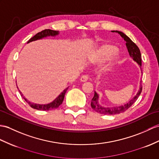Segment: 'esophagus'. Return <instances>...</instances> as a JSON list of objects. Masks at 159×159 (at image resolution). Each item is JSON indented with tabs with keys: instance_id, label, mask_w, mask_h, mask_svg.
<instances>
[{
	"instance_id": "obj_1",
	"label": "esophagus",
	"mask_w": 159,
	"mask_h": 159,
	"mask_svg": "<svg viewBox=\"0 0 159 159\" xmlns=\"http://www.w3.org/2000/svg\"><path fill=\"white\" fill-rule=\"evenodd\" d=\"M88 80V75H84L81 77V78H80L81 82H86Z\"/></svg>"
}]
</instances>
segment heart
<instances>
[{"label": "heart", "mask_w": 159, "mask_h": 159, "mask_svg": "<svg viewBox=\"0 0 159 159\" xmlns=\"http://www.w3.org/2000/svg\"><path fill=\"white\" fill-rule=\"evenodd\" d=\"M117 50V47L115 45L112 44H104L92 52L90 57V60L92 63H100L109 59L111 55H113L109 63L104 68V71L109 72L111 71L115 65L120 61V56L115 53Z\"/></svg>", "instance_id": "1"}]
</instances>
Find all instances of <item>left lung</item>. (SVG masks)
Wrapping results in <instances>:
<instances>
[{"label":"left lung","instance_id":"left-lung-1","mask_svg":"<svg viewBox=\"0 0 159 159\" xmlns=\"http://www.w3.org/2000/svg\"><path fill=\"white\" fill-rule=\"evenodd\" d=\"M112 32H117L119 34H120L124 40L126 42V46L127 50H128V52L129 54V56L132 58L133 60L135 61L136 63L142 66V56L141 53L140 51V49L138 47V46L135 44L134 42L131 40L130 38L127 36L125 34H123L121 32H119V31H111ZM142 90V86L140 84V89H139L138 92H137L136 95H135L134 97L130 100L129 101L127 104H124V105L119 106V107H104L100 105L98 103V98L99 96L98 94L94 92V97L92 98V101H91V107L92 109H94L95 111L98 112V113L103 114V115H116V114H119L123 112H125L126 110H127L132 105V104L136 101V100L138 98L139 96L140 95L141 92Z\"/></svg>","mask_w":159,"mask_h":159}]
</instances>
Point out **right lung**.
Returning <instances> with one entry per match:
<instances>
[{
    "label": "right lung",
    "mask_w": 159,
    "mask_h": 159,
    "mask_svg": "<svg viewBox=\"0 0 159 159\" xmlns=\"http://www.w3.org/2000/svg\"><path fill=\"white\" fill-rule=\"evenodd\" d=\"M59 34V31L52 30H49V29L42 30V32H38V34L35 35L34 36H33L32 38H31L28 41V43L32 42V41L42 39V38L47 37V36H55ZM67 89H68V88H67L66 89H65V90L63 92H62L59 96H58V97H57L55 100H54L52 102H50V103L47 104H35V103L30 102L26 98H25L24 95L21 94V92H20V90H19V91L20 92V94H21L22 97L24 98V100H25L27 102H28L29 105L32 108H33V109L40 110V111H49V110L57 109V108L61 105L62 102H63V101L65 94V93H66Z\"/></svg>",
    "instance_id": "add662e5"
}]
</instances>
